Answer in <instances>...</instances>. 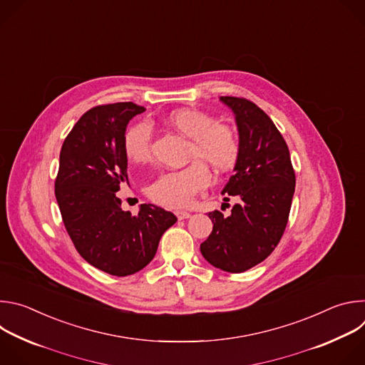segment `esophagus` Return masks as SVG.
<instances>
[{
	"label": "esophagus",
	"mask_w": 365,
	"mask_h": 365,
	"mask_svg": "<svg viewBox=\"0 0 365 365\" xmlns=\"http://www.w3.org/2000/svg\"><path fill=\"white\" fill-rule=\"evenodd\" d=\"M175 214H176L178 220H187L190 217V212H187V211H176Z\"/></svg>",
	"instance_id": "obj_1"
}]
</instances>
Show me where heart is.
I'll use <instances>...</instances> for the list:
<instances>
[{
    "mask_svg": "<svg viewBox=\"0 0 365 365\" xmlns=\"http://www.w3.org/2000/svg\"><path fill=\"white\" fill-rule=\"evenodd\" d=\"M166 124L190 138L187 168L160 173L147 187L148 197L165 207H183L211 179L210 165L217 173L234 169L240 158V140L235 131L220 124L212 115L196 108H180L166 117ZM124 153L131 163L150 159L151 128L147 123L133 124L124 134Z\"/></svg>",
    "mask_w": 365,
    "mask_h": 365,
    "instance_id": "heart-1",
    "label": "heart"
}]
</instances>
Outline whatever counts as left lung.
<instances>
[{"label":"left lung","instance_id":"left-lung-1","mask_svg":"<svg viewBox=\"0 0 365 365\" xmlns=\"http://www.w3.org/2000/svg\"><path fill=\"white\" fill-rule=\"evenodd\" d=\"M221 101L235 114L240 134V158L222 195L235 196L238 203L228 217L210 212L214 228L200 244V252L217 269L242 273L277 247L287 225L296 178L289 147L270 117L245 98L221 96Z\"/></svg>","mask_w":365,"mask_h":365}]
</instances>
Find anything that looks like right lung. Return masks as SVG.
I'll use <instances>...</instances> for the list:
<instances>
[{"mask_svg":"<svg viewBox=\"0 0 365 365\" xmlns=\"http://www.w3.org/2000/svg\"><path fill=\"white\" fill-rule=\"evenodd\" d=\"M145 108L133 102L98 106L86 111L63 141L55 195L65 228L86 262L124 277L144 269L165 231L178 218L143 203L137 215L121 210L117 196L128 183L124 134Z\"/></svg>","mask_w":365,"mask_h":365,"instance_id":"right-lung-1","label":"right lung"}]
</instances>
